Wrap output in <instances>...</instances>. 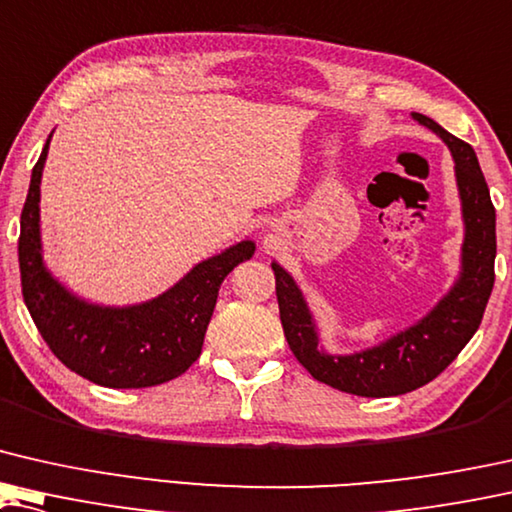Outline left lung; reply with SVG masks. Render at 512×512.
Instances as JSON below:
<instances>
[{"instance_id": "obj_1", "label": "left lung", "mask_w": 512, "mask_h": 512, "mask_svg": "<svg viewBox=\"0 0 512 512\" xmlns=\"http://www.w3.org/2000/svg\"><path fill=\"white\" fill-rule=\"evenodd\" d=\"M411 117L448 145L462 205L459 270L436 305L379 344L353 353H330L318 344L321 332L298 281L272 261L281 325L293 355L316 381L360 397L404 395L436 379L476 335L494 286L496 212L476 152L427 115Z\"/></svg>"}]
</instances>
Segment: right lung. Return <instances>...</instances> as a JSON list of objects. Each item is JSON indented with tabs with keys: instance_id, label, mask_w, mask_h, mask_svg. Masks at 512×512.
<instances>
[{
	"instance_id": "1",
	"label": "right lung",
	"mask_w": 512,
	"mask_h": 512,
	"mask_svg": "<svg viewBox=\"0 0 512 512\" xmlns=\"http://www.w3.org/2000/svg\"><path fill=\"white\" fill-rule=\"evenodd\" d=\"M50 133L29 180L20 214L18 261L22 298L41 337L71 372L103 388H150L187 372L201 355L221 281L249 261L254 240H240L203 258L164 293L133 305L80 298L43 261L41 177Z\"/></svg>"
}]
</instances>
